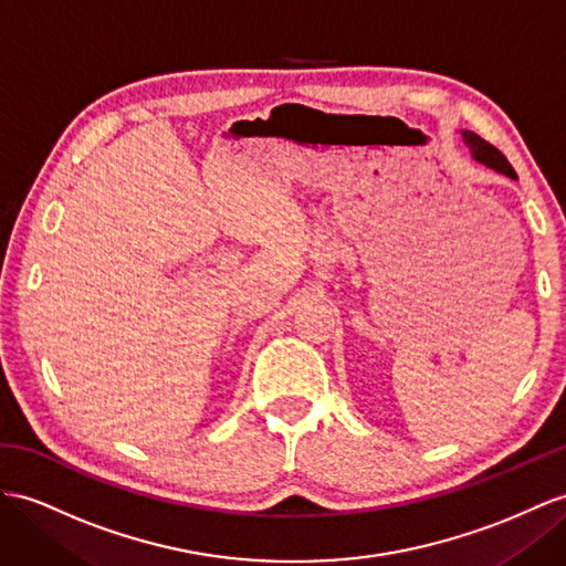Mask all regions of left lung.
<instances>
[{
    "mask_svg": "<svg viewBox=\"0 0 566 566\" xmlns=\"http://www.w3.org/2000/svg\"><path fill=\"white\" fill-rule=\"evenodd\" d=\"M463 140L469 143V148H471V153H473V157L478 159V163H483L485 167L495 169V171H502V174H506V177L516 179V171H514V167L510 165V159H506V157L495 148V145H490L488 140H483L481 136L473 134V132H463Z\"/></svg>",
    "mask_w": 566,
    "mask_h": 566,
    "instance_id": "1",
    "label": "left lung"
}]
</instances>
